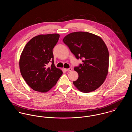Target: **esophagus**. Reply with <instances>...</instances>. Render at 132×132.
Returning <instances> with one entry per match:
<instances>
[{"mask_svg": "<svg viewBox=\"0 0 132 132\" xmlns=\"http://www.w3.org/2000/svg\"><path fill=\"white\" fill-rule=\"evenodd\" d=\"M73 69H72V68H70L69 69H65V70L67 71H72Z\"/></svg>", "mask_w": 132, "mask_h": 132, "instance_id": "34e87169", "label": "esophagus"}]
</instances>
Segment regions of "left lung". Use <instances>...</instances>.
Segmentation results:
<instances>
[{"mask_svg": "<svg viewBox=\"0 0 132 132\" xmlns=\"http://www.w3.org/2000/svg\"><path fill=\"white\" fill-rule=\"evenodd\" d=\"M63 42L83 63L75 67L79 77L73 82L80 92L88 93L101 86L108 73L109 51L102 38L88 32L77 31L66 36Z\"/></svg>", "mask_w": 132, "mask_h": 132, "instance_id": "left-lung-1", "label": "left lung"}]
</instances>
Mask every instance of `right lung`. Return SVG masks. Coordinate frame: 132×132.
Masks as SVG:
<instances>
[{
  "label": "right lung",
  "instance_id": "obj_1",
  "mask_svg": "<svg viewBox=\"0 0 132 132\" xmlns=\"http://www.w3.org/2000/svg\"><path fill=\"white\" fill-rule=\"evenodd\" d=\"M59 36L57 34L36 36L26 44L21 53L19 60L21 75L35 91L48 92L62 74V70L54 65L52 51ZM50 61L53 63L48 67Z\"/></svg>",
  "mask_w": 132,
  "mask_h": 132
}]
</instances>
